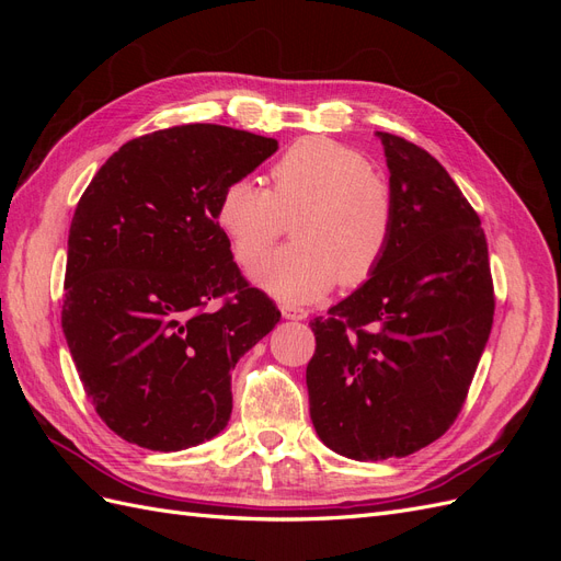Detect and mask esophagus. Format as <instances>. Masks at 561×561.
<instances>
[{
  "label": "esophagus",
  "instance_id": "obj_1",
  "mask_svg": "<svg viewBox=\"0 0 561 561\" xmlns=\"http://www.w3.org/2000/svg\"><path fill=\"white\" fill-rule=\"evenodd\" d=\"M280 313L285 320H307L309 311L307 309H299V307H293V304H283L280 307Z\"/></svg>",
  "mask_w": 561,
  "mask_h": 561
}]
</instances>
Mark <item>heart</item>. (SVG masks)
<instances>
[{"mask_svg": "<svg viewBox=\"0 0 561 561\" xmlns=\"http://www.w3.org/2000/svg\"><path fill=\"white\" fill-rule=\"evenodd\" d=\"M293 245L252 268L283 301H313L336 280L360 287L377 274L396 231V201L358 149L330 138L295 142L271 168V190L236 180L219 196L217 225L236 260L257 262L295 217Z\"/></svg>", "mask_w": 561, "mask_h": 561, "instance_id": "b5f03b06", "label": "heart"}]
</instances>
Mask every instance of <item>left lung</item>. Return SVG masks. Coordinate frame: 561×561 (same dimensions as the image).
Instances as JSON below:
<instances>
[{"mask_svg": "<svg viewBox=\"0 0 561 561\" xmlns=\"http://www.w3.org/2000/svg\"><path fill=\"white\" fill-rule=\"evenodd\" d=\"M377 138L396 201L393 241L375 276L313 318L307 367L318 437L355 461L402 458L443 437L494 322L478 213L426 149Z\"/></svg>", "mask_w": 561, "mask_h": 561, "instance_id": "1", "label": "left lung"}]
</instances>
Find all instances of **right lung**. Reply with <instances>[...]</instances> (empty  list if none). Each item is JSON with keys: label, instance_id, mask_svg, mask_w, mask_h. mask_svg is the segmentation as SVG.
Returning a JSON list of instances; mask_svg holds the SVG:
<instances>
[{"label": "right lung", "instance_id": "add662e5", "mask_svg": "<svg viewBox=\"0 0 561 561\" xmlns=\"http://www.w3.org/2000/svg\"><path fill=\"white\" fill-rule=\"evenodd\" d=\"M276 149L229 126H175L126 142L83 192L62 332L98 416L126 443L180 451L227 428L231 369L280 311L241 276L217 206Z\"/></svg>", "mask_w": 561, "mask_h": 561}]
</instances>
